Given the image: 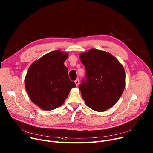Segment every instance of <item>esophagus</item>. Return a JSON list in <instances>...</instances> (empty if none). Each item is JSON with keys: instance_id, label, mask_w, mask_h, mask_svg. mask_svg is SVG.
Wrapping results in <instances>:
<instances>
[{"instance_id": "34e87169", "label": "esophagus", "mask_w": 153, "mask_h": 153, "mask_svg": "<svg viewBox=\"0 0 153 153\" xmlns=\"http://www.w3.org/2000/svg\"><path fill=\"white\" fill-rule=\"evenodd\" d=\"M74 82H75L76 86H78V85H79V79H76V80L74 81Z\"/></svg>"}]
</instances>
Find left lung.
I'll return each mask as SVG.
<instances>
[{"instance_id":"left-lung-1","label":"left lung","mask_w":153,"mask_h":153,"mask_svg":"<svg viewBox=\"0 0 153 153\" xmlns=\"http://www.w3.org/2000/svg\"><path fill=\"white\" fill-rule=\"evenodd\" d=\"M86 70V81L79 85L86 105L103 112L114 106L125 86V73L122 65L112 54L94 48L80 54Z\"/></svg>"}]
</instances>
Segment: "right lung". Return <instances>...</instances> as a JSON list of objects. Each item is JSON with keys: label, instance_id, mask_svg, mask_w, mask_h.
Masks as SVG:
<instances>
[{"label": "right lung", "instance_id": "add662e5", "mask_svg": "<svg viewBox=\"0 0 153 153\" xmlns=\"http://www.w3.org/2000/svg\"><path fill=\"white\" fill-rule=\"evenodd\" d=\"M68 57V53L55 50L34 61L28 68L25 78L26 91L31 101L43 110L62 105L76 86L64 65Z\"/></svg>", "mask_w": 153, "mask_h": 153}]
</instances>
